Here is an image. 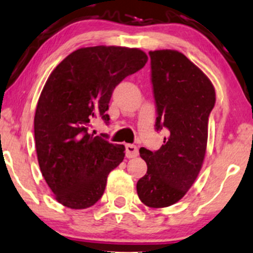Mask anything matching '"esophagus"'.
<instances>
[{
  "mask_svg": "<svg viewBox=\"0 0 253 253\" xmlns=\"http://www.w3.org/2000/svg\"><path fill=\"white\" fill-rule=\"evenodd\" d=\"M139 155V149H137L136 146L134 145H126V156L128 159L135 158V156Z\"/></svg>",
  "mask_w": 253,
  "mask_h": 253,
  "instance_id": "1",
  "label": "esophagus"
}]
</instances>
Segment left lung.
Segmentation results:
<instances>
[{"mask_svg":"<svg viewBox=\"0 0 253 253\" xmlns=\"http://www.w3.org/2000/svg\"><path fill=\"white\" fill-rule=\"evenodd\" d=\"M156 103L155 128L167 129L161 148H140L147 172L136 191L149 208L172 206L187 194L202 168L208 120L216 103L212 83L176 50L149 51Z\"/></svg>","mask_w":253,"mask_h":253,"instance_id":"left-lung-1","label":"left lung"}]
</instances>
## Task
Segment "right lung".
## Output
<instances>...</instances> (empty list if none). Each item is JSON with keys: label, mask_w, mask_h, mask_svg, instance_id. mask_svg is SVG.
Listing matches in <instances>:
<instances>
[{"label": "right lung", "mask_w": 253, "mask_h": 253, "mask_svg": "<svg viewBox=\"0 0 253 253\" xmlns=\"http://www.w3.org/2000/svg\"><path fill=\"white\" fill-rule=\"evenodd\" d=\"M148 57L125 46L82 47L51 72L35 113L38 165L64 207L86 209L103 196L108 174L125 158V146L88 133L106 114L116 86L145 66Z\"/></svg>", "instance_id": "1"}]
</instances>
